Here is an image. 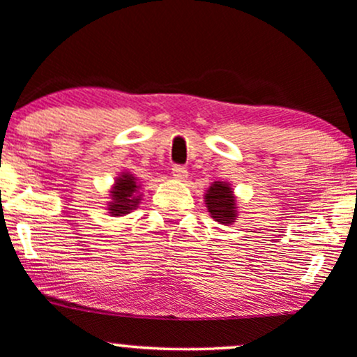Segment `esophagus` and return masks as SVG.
Instances as JSON below:
<instances>
[{"instance_id": "1", "label": "esophagus", "mask_w": 357, "mask_h": 357, "mask_svg": "<svg viewBox=\"0 0 357 357\" xmlns=\"http://www.w3.org/2000/svg\"><path fill=\"white\" fill-rule=\"evenodd\" d=\"M172 176H174L178 181H186V179H188V169L185 166H174V167H172Z\"/></svg>"}]
</instances>
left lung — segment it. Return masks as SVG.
Instances as JSON below:
<instances>
[{"instance_id":"1","label":"left lung","mask_w":357,"mask_h":357,"mask_svg":"<svg viewBox=\"0 0 357 357\" xmlns=\"http://www.w3.org/2000/svg\"><path fill=\"white\" fill-rule=\"evenodd\" d=\"M205 205L210 217L222 225H232L238 218L237 198L232 186L225 181H215L206 190Z\"/></svg>"}]
</instances>
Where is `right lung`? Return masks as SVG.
Here are the masks:
<instances>
[{"mask_svg":"<svg viewBox=\"0 0 357 357\" xmlns=\"http://www.w3.org/2000/svg\"><path fill=\"white\" fill-rule=\"evenodd\" d=\"M140 183L130 171L120 172L109 190L108 213L112 217H123L140 205Z\"/></svg>","mask_w":357,"mask_h":357,"instance_id":"add662e5","label":"right lung"}]
</instances>
